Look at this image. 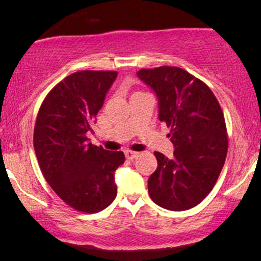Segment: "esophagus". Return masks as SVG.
Segmentation results:
<instances>
[{
  "label": "esophagus",
  "instance_id": "34e87169",
  "mask_svg": "<svg viewBox=\"0 0 261 261\" xmlns=\"http://www.w3.org/2000/svg\"><path fill=\"white\" fill-rule=\"evenodd\" d=\"M138 154H139L138 152H133V151H126V152H124V155H126V158L129 159V160L137 158Z\"/></svg>",
  "mask_w": 261,
  "mask_h": 261
}]
</instances>
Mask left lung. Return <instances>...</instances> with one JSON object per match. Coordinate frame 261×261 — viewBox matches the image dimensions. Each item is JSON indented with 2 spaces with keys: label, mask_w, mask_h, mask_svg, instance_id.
Returning <instances> with one entry per match:
<instances>
[{
  "label": "left lung",
  "mask_w": 261,
  "mask_h": 261,
  "mask_svg": "<svg viewBox=\"0 0 261 261\" xmlns=\"http://www.w3.org/2000/svg\"><path fill=\"white\" fill-rule=\"evenodd\" d=\"M138 77L155 92L159 120L170 127L173 158L154 152L158 167L148 178V194L162 208H194L215 185L228 149L220 103L208 85L180 67L141 69Z\"/></svg>",
  "instance_id": "left-lung-1"
}]
</instances>
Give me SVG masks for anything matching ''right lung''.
Masks as SVG:
<instances>
[{"mask_svg":"<svg viewBox=\"0 0 261 261\" xmlns=\"http://www.w3.org/2000/svg\"><path fill=\"white\" fill-rule=\"evenodd\" d=\"M116 71H78L46 96L35 121L33 144L45 179L71 208L88 214L106 209L116 197L114 173L123 152L89 142Z\"/></svg>","mask_w":261,"mask_h":261,"instance_id":"right-lung-1","label":"right lung"}]
</instances>
